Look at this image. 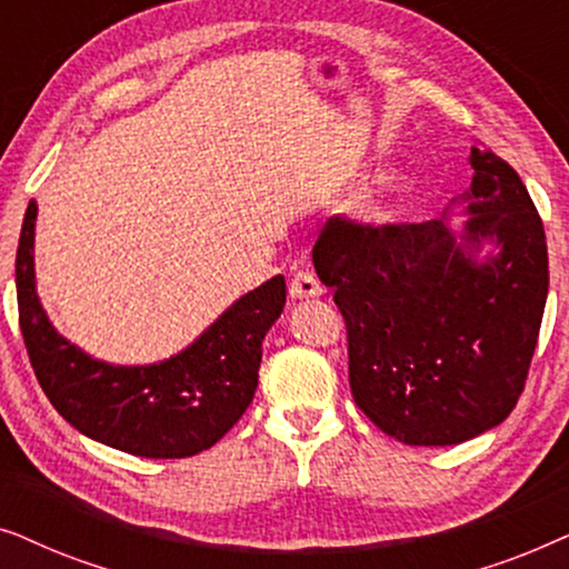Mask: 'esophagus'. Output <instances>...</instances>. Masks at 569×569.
I'll return each instance as SVG.
<instances>
[{"label":"esophagus","mask_w":569,"mask_h":569,"mask_svg":"<svg viewBox=\"0 0 569 569\" xmlns=\"http://www.w3.org/2000/svg\"><path fill=\"white\" fill-rule=\"evenodd\" d=\"M321 292H323V287H321V282H318V277L313 274V271H308V269L295 271L290 279V295L295 300L318 298Z\"/></svg>","instance_id":"esophagus-1"}]
</instances>
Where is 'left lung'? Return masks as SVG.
Listing matches in <instances>:
<instances>
[{
	"label": "left lung",
	"mask_w": 569,
	"mask_h": 569,
	"mask_svg": "<svg viewBox=\"0 0 569 569\" xmlns=\"http://www.w3.org/2000/svg\"><path fill=\"white\" fill-rule=\"evenodd\" d=\"M469 162L466 246L442 220L345 214L329 217L313 246L345 316L355 403L407 446H458L505 422L539 341L549 290L541 217L492 150L477 142ZM485 239L501 253L479 264L472 253Z\"/></svg>",
	"instance_id": "obj_1"
}]
</instances>
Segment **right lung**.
<instances>
[{
  "label": "right lung",
  "instance_id": "obj_1",
  "mask_svg": "<svg viewBox=\"0 0 569 569\" xmlns=\"http://www.w3.org/2000/svg\"><path fill=\"white\" fill-rule=\"evenodd\" d=\"M36 199L22 220L14 284L20 331L38 383L74 430L142 458H189L243 417L259 386L261 339L282 313L277 274L230 306L181 355L144 368L92 360L53 331L36 295Z\"/></svg>",
  "mask_w": 569,
  "mask_h": 569
}]
</instances>
